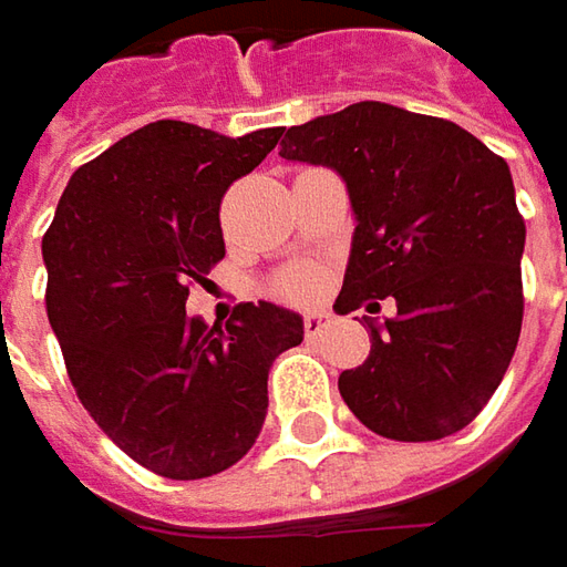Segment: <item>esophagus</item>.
Returning a JSON list of instances; mask_svg holds the SVG:
<instances>
[{
  "label": "esophagus",
  "instance_id": "obj_1",
  "mask_svg": "<svg viewBox=\"0 0 567 567\" xmlns=\"http://www.w3.org/2000/svg\"><path fill=\"white\" fill-rule=\"evenodd\" d=\"M328 324H331V316H328V312H306V318H302L306 338H318Z\"/></svg>",
  "mask_w": 567,
  "mask_h": 567
}]
</instances>
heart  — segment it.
I'll return each mask as SVG.
<instances>
[{
    "label": "heart",
    "instance_id": "obj_1",
    "mask_svg": "<svg viewBox=\"0 0 567 567\" xmlns=\"http://www.w3.org/2000/svg\"><path fill=\"white\" fill-rule=\"evenodd\" d=\"M318 284H321V277L312 268H290V271L277 277L274 290L287 296V299H312L318 293Z\"/></svg>",
    "mask_w": 567,
    "mask_h": 567
}]
</instances>
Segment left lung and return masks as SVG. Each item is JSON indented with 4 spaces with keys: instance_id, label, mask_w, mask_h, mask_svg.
<instances>
[{
    "instance_id": "1",
    "label": "left lung",
    "mask_w": 567,
    "mask_h": 567,
    "mask_svg": "<svg viewBox=\"0 0 567 567\" xmlns=\"http://www.w3.org/2000/svg\"><path fill=\"white\" fill-rule=\"evenodd\" d=\"M280 157L347 183L357 233L340 316L394 299L369 321L372 350L340 372V398L375 435L461 432L502 384L524 321V217L508 164L467 128L362 100L287 128Z\"/></svg>"
}]
</instances>
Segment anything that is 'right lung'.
Segmentation results:
<instances>
[{
    "label": "right lung",
    "mask_w": 567,
    "mask_h": 567,
    "mask_svg": "<svg viewBox=\"0 0 567 567\" xmlns=\"http://www.w3.org/2000/svg\"><path fill=\"white\" fill-rule=\"evenodd\" d=\"M280 135L151 122L78 166L43 233L47 316L78 401L166 480L233 467L265 425L271 362L302 343V318L274 302H239L224 328L186 316L188 287L227 251V188Z\"/></svg>",
    "instance_id": "right-lung-1"
}]
</instances>
